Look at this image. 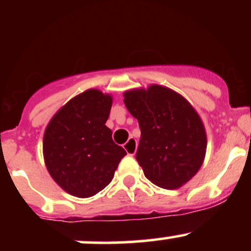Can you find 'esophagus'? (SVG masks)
<instances>
[{
    "instance_id": "obj_1",
    "label": "esophagus",
    "mask_w": 251,
    "mask_h": 251,
    "mask_svg": "<svg viewBox=\"0 0 251 251\" xmlns=\"http://www.w3.org/2000/svg\"><path fill=\"white\" fill-rule=\"evenodd\" d=\"M137 140L134 139V138H129V139L126 142L125 144H124V149L126 150V152H127V154L129 155H134L135 151H137Z\"/></svg>"
}]
</instances>
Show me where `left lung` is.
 <instances>
[{
    "label": "left lung",
    "instance_id": "obj_1",
    "mask_svg": "<svg viewBox=\"0 0 251 251\" xmlns=\"http://www.w3.org/2000/svg\"><path fill=\"white\" fill-rule=\"evenodd\" d=\"M126 108L139 123L135 159L144 175L163 189H177L201 166L206 134L200 116L172 89L152 85L124 94Z\"/></svg>",
    "mask_w": 251,
    "mask_h": 251
}]
</instances>
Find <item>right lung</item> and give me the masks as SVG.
Wrapping results in <instances>:
<instances>
[{
  "label": "right lung",
  "mask_w": 251,
  "mask_h": 251,
  "mask_svg": "<svg viewBox=\"0 0 251 251\" xmlns=\"http://www.w3.org/2000/svg\"><path fill=\"white\" fill-rule=\"evenodd\" d=\"M112 98L98 89L74 97L51 118L43 137L48 172L68 194L87 198L111 183L126 151L105 125Z\"/></svg>",
  "instance_id": "right-lung-1"
}]
</instances>
